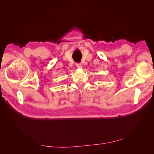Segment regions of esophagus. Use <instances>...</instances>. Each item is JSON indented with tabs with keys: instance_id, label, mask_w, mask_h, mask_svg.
<instances>
[{
	"instance_id": "34e87169",
	"label": "esophagus",
	"mask_w": 154,
	"mask_h": 154,
	"mask_svg": "<svg viewBox=\"0 0 154 154\" xmlns=\"http://www.w3.org/2000/svg\"><path fill=\"white\" fill-rule=\"evenodd\" d=\"M77 66L78 67V68H79V69H82V64H79V63H77Z\"/></svg>"
}]
</instances>
